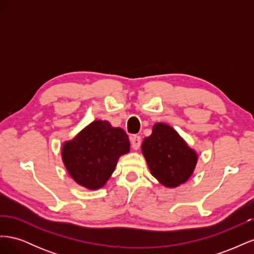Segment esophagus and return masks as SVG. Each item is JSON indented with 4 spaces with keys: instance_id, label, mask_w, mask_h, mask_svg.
Returning a JSON list of instances; mask_svg holds the SVG:
<instances>
[{
    "instance_id": "obj_1",
    "label": "esophagus",
    "mask_w": 254,
    "mask_h": 254,
    "mask_svg": "<svg viewBox=\"0 0 254 254\" xmlns=\"http://www.w3.org/2000/svg\"><path fill=\"white\" fill-rule=\"evenodd\" d=\"M130 142H131V146L134 150L139 149L141 145V136L140 135H132L130 137Z\"/></svg>"
}]
</instances>
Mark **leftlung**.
I'll use <instances>...</instances> for the list:
<instances>
[{
  "mask_svg": "<svg viewBox=\"0 0 254 254\" xmlns=\"http://www.w3.org/2000/svg\"><path fill=\"white\" fill-rule=\"evenodd\" d=\"M141 150L151 175L166 188H177L193 175L198 161L196 150L176 130L156 123L142 142Z\"/></svg>",
  "mask_w": 254,
  "mask_h": 254,
  "instance_id": "obj_1",
  "label": "left lung"
}]
</instances>
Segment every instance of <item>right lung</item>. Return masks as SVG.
<instances>
[{
  "mask_svg": "<svg viewBox=\"0 0 254 254\" xmlns=\"http://www.w3.org/2000/svg\"><path fill=\"white\" fill-rule=\"evenodd\" d=\"M129 151L130 143L124 130L112 127L108 121L96 120L63 144L61 158L76 183L95 190L105 186L120 157Z\"/></svg>",
  "mask_w": 254,
  "mask_h": 254,
  "instance_id": "obj_1",
  "label": "right lung"
}]
</instances>
